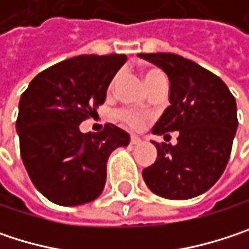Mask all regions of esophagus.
<instances>
[{"label": "esophagus", "mask_w": 249, "mask_h": 249, "mask_svg": "<svg viewBox=\"0 0 249 249\" xmlns=\"http://www.w3.org/2000/svg\"><path fill=\"white\" fill-rule=\"evenodd\" d=\"M131 144L137 145V144H141V138L137 137V135H131Z\"/></svg>", "instance_id": "obj_1"}]
</instances>
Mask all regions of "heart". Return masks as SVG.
I'll return each instance as SVG.
<instances>
[{
    "label": "heart",
    "mask_w": 249,
    "mask_h": 249,
    "mask_svg": "<svg viewBox=\"0 0 249 249\" xmlns=\"http://www.w3.org/2000/svg\"><path fill=\"white\" fill-rule=\"evenodd\" d=\"M117 80H118V76H115L114 79H112V82L109 83V88H108V90L109 92H112L114 89H115V85H117ZM166 80V77L163 75V72L161 71H159V69H147L145 72H144V82H145V85H147V88L148 89H153L156 85H159L160 82H164ZM118 117L126 123L128 125H131V126H134V128H140L141 125L145 123V115H142V114H140V112H135V111H121L120 114H118Z\"/></svg>",
    "instance_id": "b5f03b06"
}]
</instances>
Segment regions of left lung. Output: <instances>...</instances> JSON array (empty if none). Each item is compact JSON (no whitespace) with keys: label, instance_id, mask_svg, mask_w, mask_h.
I'll return each mask as SVG.
<instances>
[{"label":"left lung","instance_id":"left-lung-1","mask_svg":"<svg viewBox=\"0 0 249 249\" xmlns=\"http://www.w3.org/2000/svg\"><path fill=\"white\" fill-rule=\"evenodd\" d=\"M166 72L169 101L153 134L178 131L177 144L151 141L154 164L142 170L148 189L166 199L186 200L209 190L224 173L238 128L236 102L224 80L173 53H140Z\"/></svg>","mask_w":249,"mask_h":249}]
</instances>
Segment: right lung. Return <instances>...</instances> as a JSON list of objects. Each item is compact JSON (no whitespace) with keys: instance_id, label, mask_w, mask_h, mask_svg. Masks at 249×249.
I'll use <instances>...</instances> for the list:
<instances>
[{"instance_id":"obj_1","label":"right lung","mask_w":249,"mask_h":249,"mask_svg":"<svg viewBox=\"0 0 249 249\" xmlns=\"http://www.w3.org/2000/svg\"><path fill=\"white\" fill-rule=\"evenodd\" d=\"M125 54H83L36 76L20 98L16 123L20 153L36 189L60 206L95 200L107 181V161L129 144L124 129L107 124L98 134L79 125L105 102Z\"/></svg>"}]
</instances>
